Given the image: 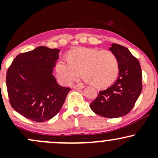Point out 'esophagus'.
I'll list each match as a JSON object with an SVG mask.
<instances>
[{
	"label": "esophagus",
	"mask_w": 158,
	"mask_h": 158,
	"mask_svg": "<svg viewBox=\"0 0 158 158\" xmlns=\"http://www.w3.org/2000/svg\"><path fill=\"white\" fill-rule=\"evenodd\" d=\"M73 88H74V89H83V88H85V86L83 85H74V86L73 87Z\"/></svg>",
	"instance_id": "34e87169"
}]
</instances>
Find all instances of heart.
Returning a JSON list of instances; mask_svg holds the SVG:
<instances>
[{
  "label": "heart",
  "mask_w": 158,
  "mask_h": 158,
  "mask_svg": "<svg viewBox=\"0 0 158 158\" xmlns=\"http://www.w3.org/2000/svg\"><path fill=\"white\" fill-rule=\"evenodd\" d=\"M81 79L98 88H105L113 84L119 73V62L113 52L96 48H77L70 50L68 60L59 59L56 64L59 80L69 85L81 73Z\"/></svg>",
  "instance_id": "b5f03b06"
}]
</instances>
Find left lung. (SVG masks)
Returning a JSON list of instances; mask_svg holds the SVG:
<instances>
[{
	"instance_id": "left-lung-1",
	"label": "left lung",
	"mask_w": 158,
	"mask_h": 158,
	"mask_svg": "<svg viewBox=\"0 0 158 158\" xmlns=\"http://www.w3.org/2000/svg\"><path fill=\"white\" fill-rule=\"evenodd\" d=\"M109 50L118 59V78L110 88L99 91L90 106L98 115L117 118L129 113L138 99L142 91V70L139 61L126 47L112 44Z\"/></svg>"
}]
</instances>
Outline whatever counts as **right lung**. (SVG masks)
<instances>
[{"label":"right lung","mask_w":158,"mask_h":158,"mask_svg":"<svg viewBox=\"0 0 158 158\" xmlns=\"http://www.w3.org/2000/svg\"><path fill=\"white\" fill-rule=\"evenodd\" d=\"M59 49L38 47L18 55L6 73L11 106L35 122L49 120L59 112L70 88L57 83L52 74Z\"/></svg>","instance_id":"add662e5"}]
</instances>
